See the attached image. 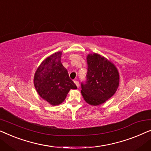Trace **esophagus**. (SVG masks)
Listing matches in <instances>:
<instances>
[{
	"mask_svg": "<svg viewBox=\"0 0 151 151\" xmlns=\"http://www.w3.org/2000/svg\"><path fill=\"white\" fill-rule=\"evenodd\" d=\"M74 83L76 84V85L77 86V87L78 88H79V86H80V84H79V82L78 81H77V80H75V81H74Z\"/></svg>",
	"mask_w": 151,
	"mask_h": 151,
	"instance_id": "34e87169",
	"label": "esophagus"
}]
</instances>
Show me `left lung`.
I'll list each match as a JSON object with an SVG mask.
<instances>
[{
    "mask_svg": "<svg viewBox=\"0 0 151 151\" xmlns=\"http://www.w3.org/2000/svg\"><path fill=\"white\" fill-rule=\"evenodd\" d=\"M87 60L85 83L81 84V93L88 104L98 106L111 98L118 88L119 76L115 66L98 53H90Z\"/></svg>",
    "mask_w": 151,
    "mask_h": 151,
    "instance_id": "1",
    "label": "left lung"
}]
</instances>
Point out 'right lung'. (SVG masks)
<instances>
[{
  "instance_id": "obj_1",
  "label": "right lung",
  "mask_w": 151,
  "mask_h": 151,
  "mask_svg": "<svg viewBox=\"0 0 151 151\" xmlns=\"http://www.w3.org/2000/svg\"><path fill=\"white\" fill-rule=\"evenodd\" d=\"M62 52H55L40 64L34 75L35 88L41 98L53 106L60 104L70 89L77 86L61 63Z\"/></svg>"
}]
</instances>
